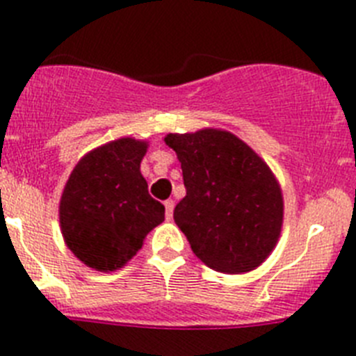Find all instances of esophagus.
I'll use <instances>...</instances> for the list:
<instances>
[{"label": "esophagus", "mask_w": 356, "mask_h": 356, "mask_svg": "<svg viewBox=\"0 0 356 356\" xmlns=\"http://www.w3.org/2000/svg\"><path fill=\"white\" fill-rule=\"evenodd\" d=\"M163 205H165V219H168V221H171L172 210H175V201L165 200V201H163Z\"/></svg>", "instance_id": "34e87169"}]
</instances>
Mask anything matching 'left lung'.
I'll return each mask as SVG.
<instances>
[{
    "label": "left lung",
    "instance_id": "left-lung-1",
    "mask_svg": "<svg viewBox=\"0 0 356 356\" xmlns=\"http://www.w3.org/2000/svg\"><path fill=\"white\" fill-rule=\"evenodd\" d=\"M185 194L175 222L210 269L238 275L269 257L282 229L284 200L271 169L234 134H169Z\"/></svg>",
    "mask_w": 356,
    "mask_h": 356
}]
</instances>
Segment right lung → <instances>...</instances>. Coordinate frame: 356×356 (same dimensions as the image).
<instances>
[{
    "label": "right lung",
    "instance_id": "obj_1",
    "mask_svg": "<svg viewBox=\"0 0 356 356\" xmlns=\"http://www.w3.org/2000/svg\"><path fill=\"white\" fill-rule=\"evenodd\" d=\"M146 143L119 139L78 162L60 200L62 235L74 257L97 271L122 267L143 248L165 209L140 175Z\"/></svg>",
    "mask_w": 356,
    "mask_h": 356
}]
</instances>
